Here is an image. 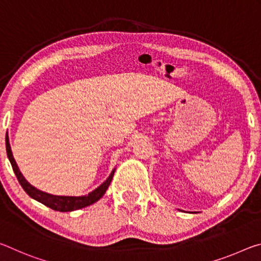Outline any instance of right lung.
<instances>
[{"instance_id":"right-lung-1","label":"right lung","mask_w":261,"mask_h":261,"mask_svg":"<svg viewBox=\"0 0 261 261\" xmlns=\"http://www.w3.org/2000/svg\"><path fill=\"white\" fill-rule=\"evenodd\" d=\"M6 148H7V155L8 159H9L12 170L16 174L17 179L20 184V186L23 187V190L27 192V193L31 196L32 199L37 200V201L41 202L45 206L49 207L54 209V211L58 212H72V211H77V209L84 208L90 206V204L95 203L98 201L102 195L105 194L106 190L109 189L111 181H112L113 174L115 169L111 172L110 177L106 179V180L101 184L99 187H97L96 190H93L90 192L88 195H82V196H65V195H53L49 193H46V192H42L40 190L36 189V187L32 186L27 179L24 178V176L20 172L18 166H17L16 161L12 156V151L10 148V143H9V138H8V133L6 136Z\"/></svg>"}]
</instances>
